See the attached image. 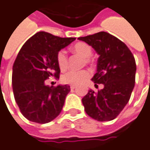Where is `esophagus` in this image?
<instances>
[{
	"label": "esophagus",
	"mask_w": 150,
	"mask_h": 150,
	"mask_svg": "<svg viewBox=\"0 0 150 150\" xmlns=\"http://www.w3.org/2000/svg\"><path fill=\"white\" fill-rule=\"evenodd\" d=\"M70 88L72 89V90H73V89H75V88H76V86H74V85H71V86H70Z\"/></svg>",
	"instance_id": "1"
}]
</instances>
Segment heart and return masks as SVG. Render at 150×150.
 Listing matches in <instances>:
<instances>
[{
	"label": "heart",
	"mask_w": 150,
	"mask_h": 150,
	"mask_svg": "<svg viewBox=\"0 0 150 150\" xmlns=\"http://www.w3.org/2000/svg\"><path fill=\"white\" fill-rule=\"evenodd\" d=\"M73 53L77 54L81 57H83L84 61L83 64H91V54H92V49L91 47L84 42H78L72 47ZM57 63L59 69L64 70L68 67L69 59L68 55L64 50H59L57 54ZM91 77V73L88 70H81V71H69L65 73L62 76V81L67 84L71 85H79L86 80H87Z\"/></svg>",
	"instance_id": "b5f03b06"
}]
</instances>
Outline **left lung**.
Masks as SVG:
<instances>
[{"mask_svg":"<svg viewBox=\"0 0 150 150\" xmlns=\"http://www.w3.org/2000/svg\"><path fill=\"white\" fill-rule=\"evenodd\" d=\"M77 39L91 45L100 55L91 80L96 87L104 86L97 92L90 90L82 98L86 112L100 122L112 120L128 103L135 86V58L125 43L106 32Z\"/></svg>","mask_w":150,"mask_h":150,"instance_id":"obj_1","label":"left lung"}]
</instances>
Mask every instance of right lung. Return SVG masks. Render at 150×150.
I'll use <instances>...</instances> for the list:
<instances>
[{
	"instance_id": "right-lung-1",
	"label": "right lung",
	"mask_w": 150,
	"mask_h": 150,
	"mask_svg": "<svg viewBox=\"0 0 150 150\" xmlns=\"http://www.w3.org/2000/svg\"><path fill=\"white\" fill-rule=\"evenodd\" d=\"M75 39L39 32L22 46L13 65L12 86L20 112L28 120L44 124L61 112L70 86H49L45 81L50 77L59 79L58 52Z\"/></svg>"
}]
</instances>
